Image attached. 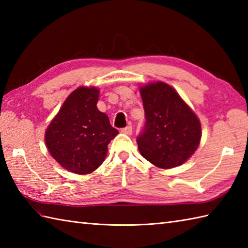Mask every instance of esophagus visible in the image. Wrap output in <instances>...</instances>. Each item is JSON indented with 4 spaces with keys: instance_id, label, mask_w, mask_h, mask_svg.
<instances>
[{
    "instance_id": "obj_1",
    "label": "esophagus",
    "mask_w": 248,
    "mask_h": 248,
    "mask_svg": "<svg viewBox=\"0 0 248 248\" xmlns=\"http://www.w3.org/2000/svg\"><path fill=\"white\" fill-rule=\"evenodd\" d=\"M121 132H123L124 134L131 135V134H132V127H131V125H128V127L121 129Z\"/></svg>"
}]
</instances>
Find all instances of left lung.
<instances>
[{"label": "left lung", "mask_w": 248, "mask_h": 248, "mask_svg": "<svg viewBox=\"0 0 248 248\" xmlns=\"http://www.w3.org/2000/svg\"><path fill=\"white\" fill-rule=\"evenodd\" d=\"M146 123L136 141L147 161L167 170L183 164L202 139L200 121L171 86L163 82L140 87Z\"/></svg>", "instance_id": "left-lung-1"}]
</instances>
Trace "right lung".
Instances as JSON below:
<instances>
[{"label":"right lung","instance_id":"1","mask_svg":"<svg viewBox=\"0 0 248 248\" xmlns=\"http://www.w3.org/2000/svg\"><path fill=\"white\" fill-rule=\"evenodd\" d=\"M99 89L81 86L65 100L46 130V145L56 162L71 172L87 175L102 164L118 131L97 108Z\"/></svg>","mask_w":248,"mask_h":248}]
</instances>
